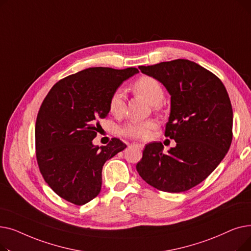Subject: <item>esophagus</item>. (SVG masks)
Here are the masks:
<instances>
[{
	"label": "esophagus",
	"instance_id": "obj_1",
	"mask_svg": "<svg viewBox=\"0 0 251 251\" xmlns=\"http://www.w3.org/2000/svg\"><path fill=\"white\" fill-rule=\"evenodd\" d=\"M133 144H134V146H135V147H137V148H138V149H140V150H142V149H143V148H144V144H142V143H138V142H134V143H133Z\"/></svg>",
	"mask_w": 251,
	"mask_h": 251
}]
</instances>
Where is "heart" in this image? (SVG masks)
<instances>
[{
    "label": "heart",
    "instance_id": "obj_1",
    "mask_svg": "<svg viewBox=\"0 0 251 251\" xmlns=\"http://www.w3.org/2000/svg\"><path fill=\"white\" fill-rule=\"evenodd\" d=\"M133 89L140 96L146 98L151 104L156 109L165 98V91L162 84L151 76H141L133 83ZM126 96L122 88L115 89L109 99L108 109L110 114L115 117H120L125 110ZM156 127V123L152 120L131 121L120 128V133L123 136L143 140L150 137L151 130Z\"/></svg>",
    "mask_w": 251,
    "mask_h": 251
}]
</instances>
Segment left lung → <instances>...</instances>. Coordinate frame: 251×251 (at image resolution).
Masks as SVG:
<instances>
[{
    "label": "left lung",
    "instance_id": "left-lung-1",
    "mask_svg": "<svg viewBox=\"0 0 251 251\" xmlns=\"http://www.w3.org/2000/svg\"><path fill=\"white\" fill-rule=\"evenodd\" d=\"M171 95L165 136L177 144L168 153L162 142L146 146L136 170L152 187L183 192L199 185L222 162L233 137V111L226 87L214 73L189 60L139 66Z\"/></svg>",
    "mask_w": 251,
    "mask_h": 251
}]
</instances>
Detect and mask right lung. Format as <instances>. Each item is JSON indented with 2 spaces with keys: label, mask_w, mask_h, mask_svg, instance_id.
I'll return each mask as SVG.
<instances>
[{
  "label": "right lung",
  "mask_w": 251,
  "mask_h": 251,
  "mask_svg": "<svg viewBox=\"0 0 251 251\" xmlns=\"http://www.w3.org/2000/svg\"><path fill=\"white\" fill-rule=\"evenodd\" d=\"M136 68L92 67L61 79L50 88L35 123V154L45 181L63 200L82 205L99 195L103 164L126 144L119 138L103 147L92 139L109 113L112 92Z\"/></svg>",
  "instance_id": "right-lung-1"
}]
</instances>
